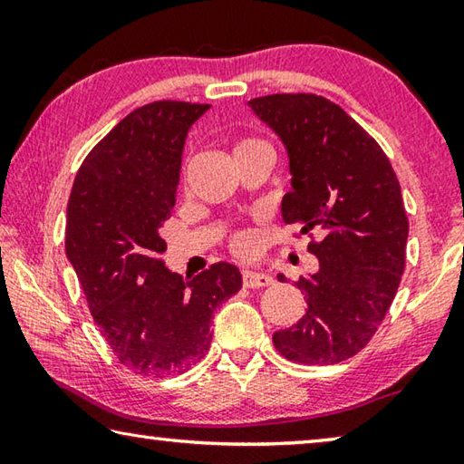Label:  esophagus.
<instances>
[{
	"label": "esophagus",
	"instance_id": "esophagus-1",
	"mask_svg": "<svg viewBox=\"0 0 464 464\" xmlns=\"http://www.w3.org/2000/svg\"><path fill=\"white\" fill-rule=\"evenodd\" d=\"M274 278L266 272H257V270H243V286L247 288H262V286H270Z\"/></svg>",
	"mask_w": 464,
	"mask_h": 464
}]
</instances>
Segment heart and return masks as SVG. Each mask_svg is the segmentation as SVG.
<instances>
[{"instance_id":"b5f03b06","label":"heart","mask_w":464,"mask_h":464,"mask_svg":"<svg viewBox=\"0 0 464 464\" xmlns=\"http://www.w3.org/2000/svg\"><path fill=\"white\" fill-rule=\"evenodd\" d=\"M256 145H262L260 140H254V139H246V140H239L237 145H235V153L243 151V149H249V147H256ZM233 247L239 251V254H249L251 249L256 247V237L254 233L249 231H241L233 237Z\"/></svg>"}]
</instances>
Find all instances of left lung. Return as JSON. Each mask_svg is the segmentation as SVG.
Masks as SVG:
<instances>
[{"mask_svg": "<svg viewBox=\"0 0 464 464\" xmlns=\"http://www.w3.org/2000/svg\"><path fill=\"white\" fill-rule=\"evenodd\" d=\"M247 106L286 149L293 190L282 221L321 235L309 246L317 272L296 282L309 309L274 345L293 362L337 364L364 348L397 295L410 233L401 186L376 140L334 102L274 93Z\"/></svg>", "mask_w": 464, "mask_h": 464, "instance_id": "1", "label": "left lung"}]
</instances>
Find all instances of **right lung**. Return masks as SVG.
Listing matches in <instances>:
<instances>
[{
  "instance_id": "obj_1",
  "label": "right lung",
  "mask_w": 464,
  "mask_h": 464,
  "mask_svg": "<svg viewBox=\"0 0 464 464\" xmlns=\"http://www.w3.org/2000/svg\"><path fill=\"white\" fill-rule=\"evenodd\" d=\"M208 104L153 102L85 157L67 204L65 254L114 356L143 376L179 374L210 348L215 309L241 288L237 266L198 276L161 262L192 124Z\"/></svg>"
}]
</instances>
